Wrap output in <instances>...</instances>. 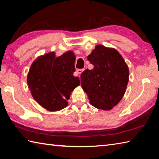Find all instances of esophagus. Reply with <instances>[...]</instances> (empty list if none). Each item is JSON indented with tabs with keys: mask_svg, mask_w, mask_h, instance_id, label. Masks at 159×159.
<instances>
[{
	"mask_svg": "<svg viewBox=\"0 0 159 159\" xmlns=\"http://www.w3.org/2000/svg\"><path fill=\"white\" fill-rule=\"evenodd\" d=\"M84 71V69H77L76 70V73L78 74H80L82 73V72Z\"/></svg>",
	"mask_w": 159,
	"mask_h": 159,
	"instance_id": "esophagus-1",
	"label": "esophagus"
}]
</instances>
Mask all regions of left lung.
<instances>
[{"instance_id":"8db88e82","label":"left lung","mask_w":159,"mask_h":159,"mask_svg":"<svg viewBox=\"0 0 159 159\" xmlns=\"http://www.w3.org/2000/svg\"><path fill=\"white\" fill-rule=\"evenodd\" d=\"M88 60L94 66L80 74L83 90L91 105L110 110L124 95L129 80V69L125 60L114 48L98 45Z\"/></svg>"}]
</instances>
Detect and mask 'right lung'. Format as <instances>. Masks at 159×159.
Wrapping results in <instances>:
<instances>
[{
  "mask_svg": "<svg viewBox=\"0 0 159 159\" xmlns=\"http://www.w3.org/2000/svg\"><path fill=\"white\" fill-rule=\"evenodd\" d=\"M75 57L68 51L56 57L51 52L40 56L32 63L27 76L31 95L48 111H60L68 105L71 93L80 85L74 76Z\"/></svg>",
  "mask_w": 159,
  "mask_h": 159,
  "instance_id": "obj_1",
  "label": "right lung"
}]
</instances>
